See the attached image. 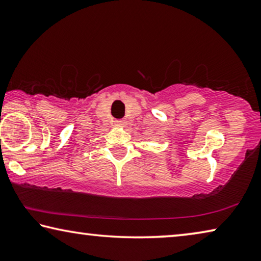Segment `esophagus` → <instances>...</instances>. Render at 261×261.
<instances>
[{
	"label": "esophagus",
	"instance_id": "1",
	"mask_svg": "<svg viewBox=\"0 0 261 261\" xmlns=\"http://www.w3.org/2000/svg\"><path fill=\"white\" fill-rule=\"evenodd\" d=\"M116 124L123 125V124H124V121H123V120H117V121H116Z\"/></svg>",
	"mask_w": 261,
	"mask_h": 261
}]
</instances>
